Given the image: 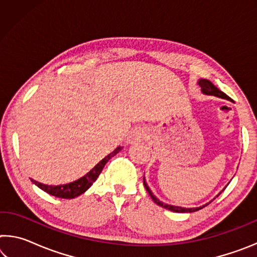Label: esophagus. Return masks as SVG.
Listing matches in <instances>:
<instances>
[{
    "mask_svg": "<svg viewBox=\"0 0 257 257\" xmlns=\"http://www.w3.org/2000/svg\"><path fill=\"white\" fill-rule=\"evenodd\" d=\"M146 136L145 133L143 130L138 129V130H134V132L129 135V137L127 139L128 144H136V143L141 142L144 139V137Z\"/></svg>",
    "mask_w": 257,
    "mask_h": 257,
    "instance_id": "34e87169",
    "label": "esophagus"
}]
</instances>
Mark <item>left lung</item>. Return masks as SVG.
Wrapping results in <instances>:
<instances>
[{
  "label": "left lung",
  "instance_id": "8db88e82",
  "mask_svg": "<svg viewBox=\"0 0 257 257\" xmlns=\"http://www.w3.org/2000/svg\"><path fill=\"white\" fill-rule=\"evenodd\" d=\"M198 85L201 86V90H202V93L203 94H205V95H213V96H215V97H219V98H223V99H227V101H230V102H232V99L230 98L228 95H225L223 92H221V90L217 88V87H215L214 85L212 84V82L210 81V80H207V79H199L198 80ZM144 186H145V188H146V190L149 191V194H150V196L152 197V199H153L154 201V203L155 204H158L159 206H162V207H164V208H167V210H169V211H172V212H178V213H191V212H196V211H198V210H201V208H203V207H205L207 204H205V205H203V206H198V207H181V206H176V205H171V204H167V203H163L162 201H160V199L155 196V195L153 194V191L151 190V188L149 187V185H147V182H146V179H145V177H144ZM221 193H219V195H220ZM219 195H216V197L219 196ZM213 199H215V197L213 198ZM212 199V201H213ZM211 201V202H212ZM210 202V203H211Z\"/></svg>",
  "mask_w": 257,
  "mask_h": 257
}]
</instances>
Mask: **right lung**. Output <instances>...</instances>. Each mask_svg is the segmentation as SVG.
Instances as JSON below:
<instances>
[{
	"label": "right lung",
	"mask_w": 257,
	"mask_h": 257,
	"mask_svg": "<svg viewBox=\"0 0 257 257\" xmlns=\"http://www.w3.org/2000/svg\"><path fill=\"white\" fill-rule=\"evenodd\" d=\"M121 150H122V147H120V146L116 147V149L113 151L112 153L105 156V158H104L102 161H99V162L95 165L92 170H90L89 172H87L84 177L79 178L78 180L69 182V184L53 186V185L42 184V182H38L34 179H32V181H33V184H35L38 187V188H41L42 190L46 191L47 194L52 195V196L66 198V199H71V198L78 197L79 195L84 194L85 191L93 185V182L97 179L99 173H101L103 170L104 165L107 163V161L111 158H113L114 155L118 154Z\"/></svg>",
	"instance_id": "1"
}]
</instances>
